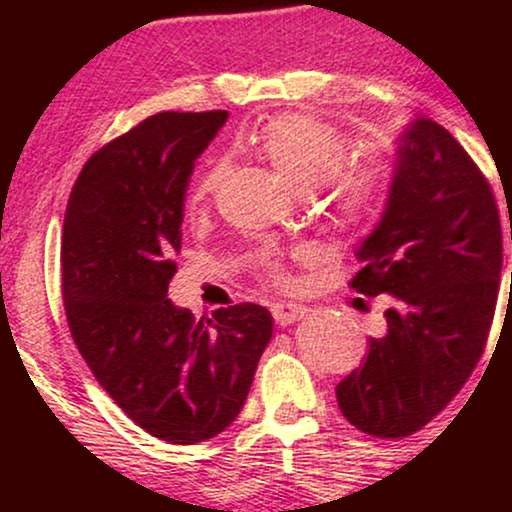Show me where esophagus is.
I'll return each mask as SVG.
<instances>
[{"label": "esophagus", "instance_id": "obj_1", "mask_svg": "<svg viewBox=\"0 0 512 512\" xmlns=\"http://www.w3.org/2000/svg\"><path fill=\"white\" fill-rule=\"evenodd\" d=\"M303 315H305L303 305H296V303H274L272 305L274 322H276V325H281V327L293 325V322L301 320Z\"/></svg>", "mask_w": 512, "mask_h": 512}]
</instances>
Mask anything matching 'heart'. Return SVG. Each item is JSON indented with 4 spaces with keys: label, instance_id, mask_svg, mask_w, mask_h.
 Wrapping results in <instances>:
<instances>
[{
    "label": "heart",
    "instance_id": "b5f03b06",
    "mask_svg": "<svg viewBox=\"0 0 512 512\" xmlns=\"http://www.w3.org/2000/svg\"><path fill=\"white\" fill-rule=\"evenodd\" d=\"M264 161L293 190L310 192L327 180L325 211L339 233H361L378 219L383 207L390 163L378 149H363L349 156V137L332 122L310 113H281L269 117L250 137ZM223 175V163L211 161L195 180L192 204L207 202ZM264 279L284 286L279 260L264 264Z\"/></svg>",
    "mask_w": 512,
    "mask_h": 512
}]
</instances>
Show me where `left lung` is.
Returning a JSON list of instances; mask_svg holds the SVG:
<instances>
[{
  "label": "left lung",
  "instance_id": "obj_1",
  "mask_svg": "<svg viewBox=\"0 0 512 512\" xmlns=\"http://www.w3.org/2000/svg\"><path fill=\"white\" fill-rule=\"evenodd\" d=\"M397 158L385 216L349 281L368 298L395 296L387 334L337 385L349 424L375 438L421 431L462 390L489 342L503 267L491 182L448 129L414 122Z\"/></svg>",
  "mask_w": 512,
  "mask_h": 512
}]
</instances>
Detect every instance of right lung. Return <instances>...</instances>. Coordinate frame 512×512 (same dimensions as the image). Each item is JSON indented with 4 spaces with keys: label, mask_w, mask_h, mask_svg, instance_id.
<instances>
[{
    "label": "right lung",
    "mask_w": 512,
    "mask_h": 512,
    "mask_svg": "<svg viewBox=\"0 0 512 512\" xmlns=\"http://www.w3.org/2000/svg\"><path fill=\"white\" fill-rule=\"evenodd\" d=\"M226 120V110L146 117L88 158L64 214L62 298L76 349L134 424L175 445L233 424L272 339L262 305L197 320L168 301L187 180Z\"/></svg>",
    "instance_id": "obj_1"
}]
</instances>
